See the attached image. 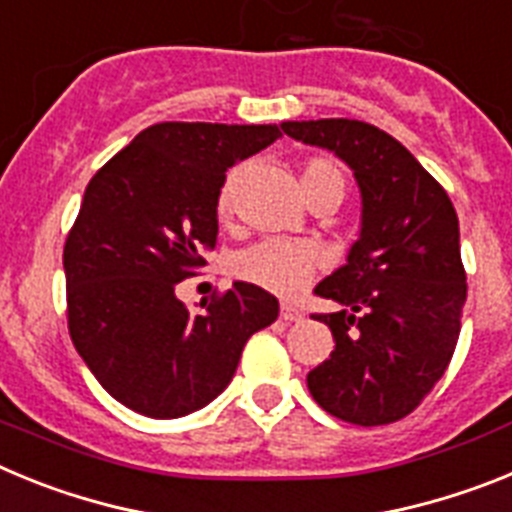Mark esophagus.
<instances>
[{
  "label": "esophagus",
  "mask_w": 512,
  "mask_h": 512,
  "mask_svg": "<svg viewBox=\"0 0 512 512\" xmlns=\"http://www.w3.org/2000/svg\"><path fill=\"white\" fill-rule=\"evenodd\" d=\"M279 315H282V320H287V323H300V320L305 318V315L292 305H282V312H279Z\"/></svg>",
  "instance_id": "1"
}]
</instances>
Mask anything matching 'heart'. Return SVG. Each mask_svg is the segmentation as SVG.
I'll return each mask as SVG.
<instances>
[{
	"label": "heart",
	"instance_id": "heart-1",
	"mask_svg": "<svg viewBox=\"0 0 512 512\" xmlns=\"http://www.w3.org/2000/svg\"><path fill=\"white\" fill-rule=\"evenodd\" d=\"M235 179H238V174H230L228 182L220 189V197H217V215L220 217H228L233 210ZM300 187L307 202L325 192H336L343 200L346 179H343V171L328 158H310L300 171ZM315 269H318V251L315 248L307 246V243L279 241V238L253 243V246L235 253L233 261H230L233 277L253 284V287L266 289V292H274L279 297H295L297 292H302L315 277Z\"/></svg>",
	"mask_w": 512,
	"mask_h": 512
}]
</instances>
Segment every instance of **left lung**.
<instances>
[{
  "instance_id": "left-lung-1",
  "label": "left lung",
  "mask_w": 512,
  "mask_h": 512,
  "mask_svg": "<svg viewBox=\"0 0 512 512\" xmlns=\"http://www.w3.org/2000/svg\"><path fill=\"white\" fill-rule=\"evenodd\" d=\"M282 130L336 153L361 192L359 241L315 287L341 310L315 318L336 348L307 374V390L346 423H395L433 390L459 341L467 302L459 217L418 158L369 122L295 120Z\"/></svg>"
}]
</instances>
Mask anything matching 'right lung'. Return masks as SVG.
Wrapping results in <instances>:
<instances>
[{"instance_id": "1", "label": "right lung", "mask_w": 512, "mask_h": 512, "mask_svg": "<svg viewBox=\"0 0 512 512\" xmlns=\"http://www.w3.org/2000/svg\"><path fill=\"white\" fill-rule=\"evenodd\" d=\"M277 138V125L158 122L92 176L63 248L69 333L125 408L148 418L205 408L248 338L277 320V297L248 282L197 315L176 297L217 243L225 171Z\"/></svg>"}]
</instances>
